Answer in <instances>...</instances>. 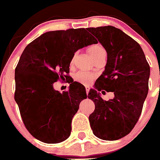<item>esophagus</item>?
I'll list each match as a JSON object with an SVG mask.
<instances>
[{
	"label": "esophagus",
	"instance_id": "1",
	"mask_svg": "<svg viewBox=\"0 0 160 160\" xmlns=\"http://www.w3.org/2000/svg\"><path fill=\"white\" fill-rule=\"evenodd\" d=\"M85 88H86V92H87V94H88V92H89V91H90L89 86H86V87H85Z\"/></svg>",
	"mask_w": 160,
	"mask_h": 160
}]
</instances>
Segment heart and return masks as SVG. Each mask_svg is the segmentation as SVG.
Masks as SVG:
<instances>
[{"label":"heart","mask_w":160,"mask_h":160,"mask_svg":"<svg viewBox=\"0 0 160 160\" xmlns=\"http://www.w3.org/2000/svg\"><path fill=\"white\" fill-rule=\"evenodd\" d=\"M88 52L90 53L91 56L92 57V58H95L96 57L98 56L100 54L104 53L105 52V48L102 47L100 44H92V45L90 46L88 48ZM76 80L81 83H84V84H87L89 82H91V80L94 78V75L91 72H85V71H80V72H78L77 74H76Z\"/></svg>","instance_id":"b5f03b06"}]
</instances>
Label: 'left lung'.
I'll use <instances>...</instances> for the list:
<instances>
[{"instance_id":"obj_1","label":"left lung","mask_w":160,"mask_h":160,"mask_svg":"<svg viewBox=\"0 0 160 160\" xmlns=\"http://www.w3.org/2000/svg\"><path fill=\"white\" fill-rule=\"evenodd\" d=\"M107 52L105 70L90 90L94 102L89 116L93 133L102 140L115 141L128 135L137 123L148 91L150 67L138 43L112 26L88 28ZM113 92L104 101L97 90Z\"/></svg>"}]
</instances>
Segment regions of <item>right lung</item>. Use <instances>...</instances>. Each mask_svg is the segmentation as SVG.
Instances as JSON below:
<instances>
[{
	"mask_svg": "<svg viewBox=\"0 0 160 160\" xmlns=\"http://www.w3.org/2000/svg\"><path fill=\"white\" fill-rule=\"evenodd\" d=\"M97 43L84 28L69 29L45 32L24 49L15 71V100L25 127L37 140L56 144L69 137L86 90L73 82L60 93L53 84L66 80L77 50Z\"/></svg>",
	"mask_w": 160,
	"mask_h": 160,
	"instance_id": "1",
	"label": "right lung"
}]
</instances>
